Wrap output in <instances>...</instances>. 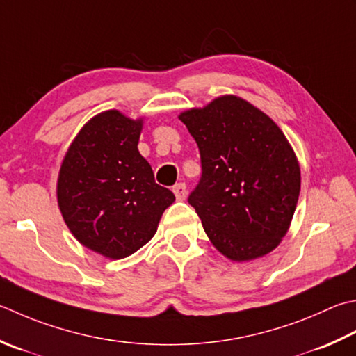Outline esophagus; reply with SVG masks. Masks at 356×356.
Masks as SVG:
<instances>
[{
    "label": "esophagus",
    "instance_id": "34e87169",
    "mask_svg": "<svg viewBox=\"0 0 356 356\" xmlns=\"http://www.w3.org/2000/svg\"><path fill=\"white\" fill-rule=\"evenodd\" d=\"M172 193L176 194L177 200H185L186 197V185L185 184H177L172 186Z\"/></svg>",
    "mask_w": 356,
    "mask_h": 356
}]
</instances>
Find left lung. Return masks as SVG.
Returning a JSON list of instances; mask_svg holds the SVG:
<instances>
[{"label":"left lung","mask_w":356,"mask_h":356,"mask_svg":"<svg viewBox=\"0 0 356 356\" xmlns=\"http://www.w3.org/2000/svg\"><path fill=\"white\" fill-rule=\"evenodd\" d=\"M200 151L202 177L188 202L208 239L234 262L268 254L287 234L301 168L281 128L238 95L179 115Z\"/></svg>","instance_id":"left-lung-1"}]
</instances>
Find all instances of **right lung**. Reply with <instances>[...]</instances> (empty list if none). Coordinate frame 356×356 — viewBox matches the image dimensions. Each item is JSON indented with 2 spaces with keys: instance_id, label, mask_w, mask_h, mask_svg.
I'll list each match as a JSON object with an SVG mask.
<instances>
[{
  "instance_id": "right-lung-1",
  "label": "right lung",
  "mask_w": 356,
  "mask_h": 356,
  "mask_svg": "<svg viewBox=\"0 0 356 356\" xmlns=\"http://www.w3.org/2000/svg\"><path fill=\"white\" fill-rule=\"evenodd\" d=\"M142 128L143 117L103 111L83 124L60 166L57 200L69 232L108 259H123L149 242L176 200L138 152Z\"/></svg>"
}]
</instances>
